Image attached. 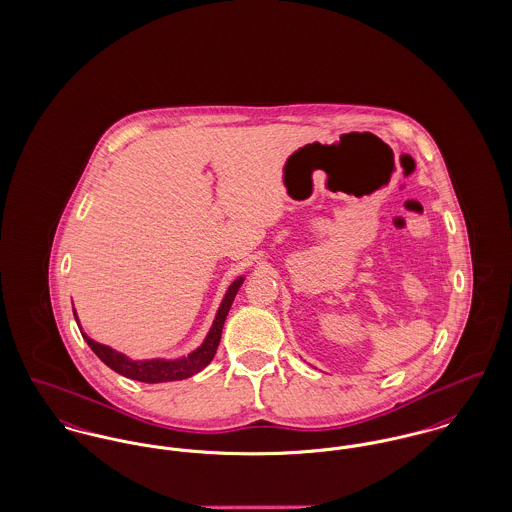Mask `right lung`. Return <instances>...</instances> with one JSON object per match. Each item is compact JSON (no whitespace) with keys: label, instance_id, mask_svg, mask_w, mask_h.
<instances>
[{"label":"right lung","instance_id":"obj_1","mask_svg":"<svg viewBox=\"0 0 512 512\" xmlns=\"http://www.w3.org/2000/svg\"><path fill=\"white\" fill-rule=\"evenodd\" d=\"M245 276H237L236 280L228 286L220 308L214 315L212 327L208 329L204 341L198 345L195 351L187 354V356H179V358H144V360H134L124 353H118L117 349L97 343L95 339H91L87 333L81 331V337L85 339V343L89 345V349L97 354L111 370L118 372L120 376H126L130 380H138V382H146V384H161V382H175V380H185L198 374L202 368H206L210 364V360L214 358L216 349L220 345V337H222V327L226 321V315L230 312L234 298H236L241 284H243ZM74 317L78 321L79 317L76 308H74Z\"/></svg>","mask_w":512,"mask_h":512}]
</instances>
